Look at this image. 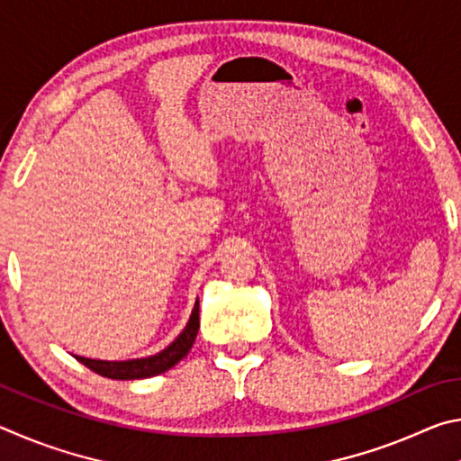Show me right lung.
<instances>
[{"label":"right lung","mask_w":461,"mask_h":461,"mask_svg":"<svg viewBox=\"0 0 461 461\" xmlns=\"http://www.w3.org/2000/svg\"><path fill=\"white\" fill-rule=\"evenodd\" d=\"M199 331V299L194 303V309L191 313L189 323L183 330V333L170 343L167 349H162L160 354L150 356V357H142V360H128V362H105V360H89V357H81L75 356L81 364L87 366L89 370H93L99 376L105 378H113V380H140V378H150L156 376V374H162L173 368L175 364H178L183 357L189 354V349L193 348L194 338H197Z\"/></svg>","instance_id":"obj_1"}]
</instances>
